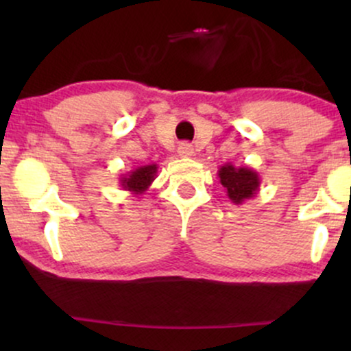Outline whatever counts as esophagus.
Returning a JSON list of instances; mask_svg holds the SVG:
<instances>
[{"mask_svg":"<svg viewBox=\"0 0 351 351\" xmlns=\"http://www.w3.org/2000/svg\"><path fill=\"white\" fill-rule=\"evenodd\" d=\"M178 155L181 158H189V156L195 155V150H193V147L189 143H181L178 147Z\"/></svg>","mask_w":351,"mask_h":351,"instance_id":"obj_1","label":"esophagus"}]
</instances>
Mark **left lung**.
<instances>
[{"label":"left lung","mask_w":351,"mask_h":351,"mask_svg":"<svg viewBox=\"0 0 351 351\" xmlns=\"http://www.w3.org/2000/svg\"><path fill=\"white\" fill-rule=\"evenodd\" d=\"M221 184L226 188L228 198L234 204H243L244 201L254 198L261 188L259 173L249 167H234L226 163L217 170Z\"/></svg>","instance_id":"obj_1"}]
</instances>
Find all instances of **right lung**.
I'll return each mask as SVG.
<instances>
[{
    "instance_id": "right-lung-1",
    "label": "right lung",
    "mask_w": 351,
    "mask_h": 351,
    "mask_svg": "<svg viewBox=\"0 0 351 351\" xmlns=\"http://www.w3.org/2000/svg\"><path fill=\"white\" fill-rule=\"evenodd\" d=\"M156 171H158V165L155 163L135 168V170L120 176V186H122L125 191H130L132 195L135 196L143 195L148 189V186L153 183V180H155Z\"/></svg>"
}]
</instances>
